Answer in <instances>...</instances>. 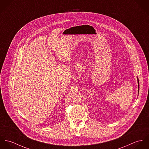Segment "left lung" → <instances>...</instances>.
<instances>
[{"label":"left lung","mask_w":149,"mask_h":149,"mask_svg":"<svg viewBox=\"0 0 149 149\" xmlns=\"http://www.w3.org/2000/svg\"><path fill=\"white\" fill-rule=\"evenodd\" d=\"M138 90L139 89V80H138Z\"/></svg>","instance_id":"obj_1"}]
</instances>
